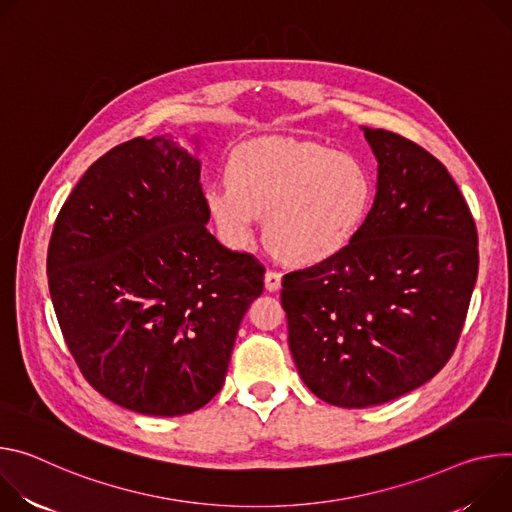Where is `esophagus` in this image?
Instances as JSON below:
<instances>
[{"label": "esophagus", "mask_w": 512, "mask_h": 512, "mask_svg": "<svg viewBox=\"0 0 512 512\" xmlns=\"http://www.w3.org/2000/svg\"><path fill=\"white\" fill-rule=\"evenodd\" d=\"M280 282H282V274L278 270L268 268L266 274H264V287H266V291H270V293L278 291L280 289Z\"/></svg>", "instance_id": "esophagus-1"}]
</instances>
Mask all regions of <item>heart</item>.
<instances>
[{
  "label": "heart",
  "instance_id": "1",
  "mask_svg": "<svg viewBox=\"0 0 512 512\" xmlns=\"http://www.w3.org/2000/svg\"><path fill=\"white\" fill-rule=\"evenodd\" d=\"M227 185L205 191V207L225 244H250L264 215L266 244L309 266L346 250L372 209L374 179L352 152L293 138L240 144L225 166Z\"/></svg>",
  "mask_w": 512,
  "mask_h": 512
}]
</instances>
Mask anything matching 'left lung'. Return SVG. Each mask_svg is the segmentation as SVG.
<instances>
[{"instance_id":"obj_1","label":"left lung","mask_w":512,"mask_h":512,"mask_svg":"<svg viewBox=\"0 0 512 512\" xmlns=\"http://www.w3.org/2000/svg\"><path fill=\"white\" fill-rule=\"evenodd\" d=\"M374 205L339 254L282 278L295 366L321 401L366 409L431 380L451 358L478 276V232L447 168L419 144L364 128Z\"/></svg>"}]
</instances>
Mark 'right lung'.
<instances>
[{
    "instance_id": "obj_1",
    "label": "right lung",
    "mask_w": 512,
    "mask_h": 512,
    "mask_svg": "<svg viewBox=\"0 0 512 512\" xmlns=\"http://www.w3.org/2000/svg\"><path fill=\"white\" fill-rule=\"evenodd\" d=\"M201 162L170 136L97 158L54 221L46 272L85 380L116 405L187 415L219 392L264 266L207 230Z\"/></svg>"
}]
</instances>
